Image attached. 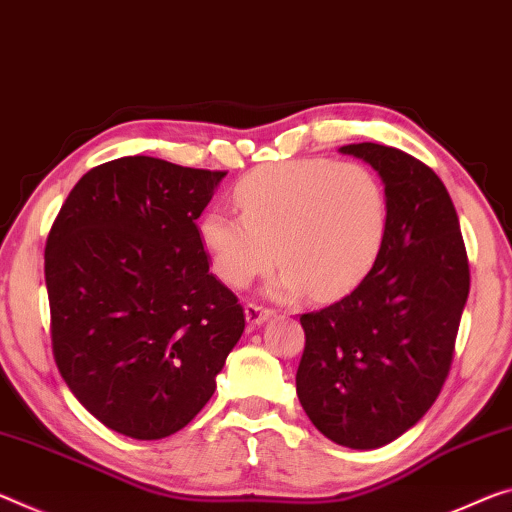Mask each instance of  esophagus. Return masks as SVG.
Wrapping results in <instances>:
<instances>
[{
    "instance_id": "1",
    "label": "esophagus",
    "mask_w": 512,
    "mask_h": 512,
    "mask_svg": "<svg viewBox=\"0 0 512 512\" xmlns=\"http://www.w3.org/2000/svg\"><path fill=\"white\" fill-rule=\"evenodd\" d=\"M273 314L271 307H264V305H257V303H248L246 307V319L250 326H262V323L269 319Z\"/></svg>"
}]
</instances>
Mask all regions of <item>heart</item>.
<instances>
[{"label": "heart", "mask_w": 512, "mask_h": 512, "mask_svg": "<svg viewBox=\"0 0 512 512\" xmlns=\"http://www.w3.org/2000/svg\"><path fill=\"white\" fill-rule=\"evenodd\" d=\"M239 214L212 212L200 225L214 273L248 287L273 259L282 264L271 296L289 300L307 289L335 298L369 273L387 234V193L362 164L291 159L248 173L234 186Z\"/></svg>", "instance_id": "b5f03b06"}]
</instances>
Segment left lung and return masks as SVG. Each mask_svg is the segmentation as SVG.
<instances>
[{
    "instance_id": "left-lung-1",
    "label": "left lung",
    "mask_w": 512,
    "mask_h": 512,
    "mask_svg": "<svg viewBox=\"0 0 512 512\" xmlns=\"http://www.w3.org/2000/svg\"><path fill=\"white\" fill-rule=\"evenodd\" d=\"M342 152L383 177L387 234L351 294L300 314L305 351L296 392L328 440L378 449L415 426L449 378L469 259L456 207L433 168L378 143Z\"/></svg>"
}]
</instances>
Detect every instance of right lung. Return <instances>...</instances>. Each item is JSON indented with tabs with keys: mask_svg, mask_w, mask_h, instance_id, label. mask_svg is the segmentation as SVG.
<instances>
[{
	"mask_svg": "<svg viewBox=\"0 0 512 512\" xmlns=\"http://www.w3.org/2000/svg\"><path fill=\"white\" fill-rule=\"evenodd\" d=\"M223 177L113 159L81 177L47 234L56 367L95 419L134 440L189 424L246 328L196 225Z\"/></svg>",
	"mask_w": 512,
	"mask_h": 512,
	"instance_id": "add662e5",
	"label": "right lung"
}]
</instances>
